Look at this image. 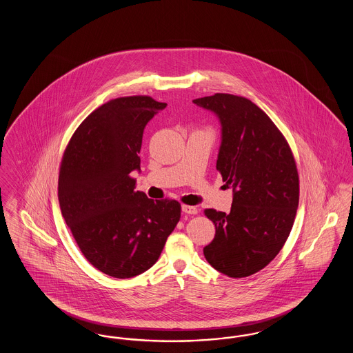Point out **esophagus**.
I'll use <instances>...</instances> for the list:
<instances>
[{
  "label": "esophagus",
  "instance_id": "1",
  "mask_svg": "<svg viewBox=\"0 0 353 353\" xmlns=\"http://www.w3.org/2000/svg\"><path fill=\"white\" fill-rule=\"evenodd\" d=\"M181 209L186 214H197L199 213V209L196 206H190V205H183Z\"/></svg>",
  "mask_w": 353,
  "mask_h": 353
}]
</instances>
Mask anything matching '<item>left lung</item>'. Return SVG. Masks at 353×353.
<instances>
[{"label":"left lung","mask_w":353,"mask_h":353,"mask_svg":"<svg viewBox=\"0 0 353 353\" xmlns=\"http://www.w3.org/2000/svg\"><path fill=\"white\" fill-rule=\"evenodd\" d=\"M193 103L219 118L217 170L233 189L230 213L205 209L216 235L203 255L219 272L245 278L266 268L290 235L299 203L296 164L285 136L252 101L214 94Z\"/></svg>","instance_id":"1"}]
</instances>
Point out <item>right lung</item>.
Returning a JSON list of instances; mask_svg holds the SVG:
<instances>
[{
    "label": "right lung",
    "mask_w": 353,
    "mask_h": 353,
    "mask_svg": "<svg viewBox=\"0 0 353 353\" xmlns=\"http://www.w3.org/2000/svg\"><path fill=\"white\" fill-rule=\"evenodd\" d=\"M167 103L151 97L107 101L84 119L63 153L58 200L85 259L119 279L157 262L181 216L176 200L134 190L143 132Z\"/></svg>",
    "instance_id": "add662e5"
}]
</instances>
